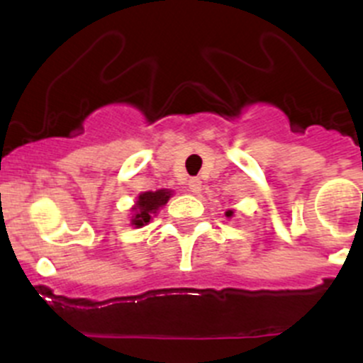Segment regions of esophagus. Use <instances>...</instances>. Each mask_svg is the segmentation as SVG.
<instances>
[{"instance_id": "esophagus-1", "label": "esophagus", "mask_w": 363, "mask_h": 363, "mask_svg": "<svg viewBox=\"0 0 363 363\" xmlns=\"http://www.w3.org/2000/svg\"><path fill=\"white\" fill-rule=\"evenodd\" d=\"M188 188H189V191L195 193V195H196V193L202 191V181H200L199 177H191L188 181Z\"/></svg>"}]
</instances>
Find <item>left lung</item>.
<instances>
[{"mask_svg":"<svg viewBox=\"0 0 363 363\" xmlns=\"http://www.w3.org/2000/svg\"><path fill=\"white\" fill-rule=\"evenodd\" d=\"M226 216H228V218H230V216H233V212L228 211V212H226Z\"/></svg>","mask_w":363,"mask_h":363,"instance_id":"left-lung-1","label":"left lung"}]
</instances>
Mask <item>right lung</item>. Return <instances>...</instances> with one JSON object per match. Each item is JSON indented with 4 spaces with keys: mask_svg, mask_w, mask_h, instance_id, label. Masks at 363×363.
I'll list each match as a JSON object with an SVG mask.
<instances>
[{
    "mask_svg": "<svg viewBox=\"0 0 363 363\" xmlns=\"http://www.w3.org/2000/svg\"><path fill=\"white\" fill-rule=\"evenodd\" d=\"M168 199H170V191H167V189L142 193L133 207L135 216L133 219H131V223H133L135 226L147 225V223L151 221V216L158 211L161 205L167 203Z\"/></svg>",
    "mask_w": 363,
    "mask_h": 363,
    "instance_id": "right-lung-1",
    "label": "right lung"
}]
</instances>
